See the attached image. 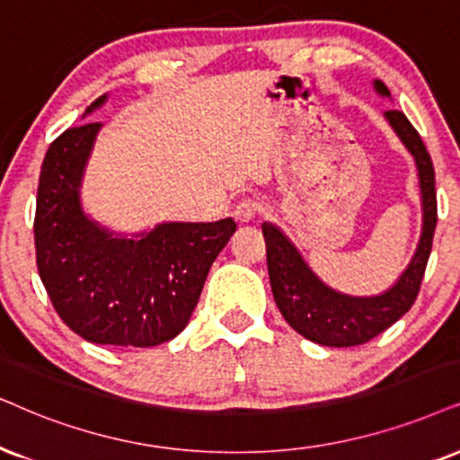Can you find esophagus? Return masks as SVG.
<instances>
[{
    "mask_svg": "<svg viewBox=\"0 0 460 460\" xmlns=\"http://www.w3.org/2000/svg\"><path fill=\"white\" fill-rule=\"evenodd\" d=\"M259 212H261V203L254 199H242L235 206V218L240 220V223H250V220H254V217H257Z\"/></svg>",
    "mask_w": 460,
    "mask_h": 460,
    "instance_id": "obj_1",
    "label": "esophagus"
}]
</instances>
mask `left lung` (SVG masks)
Masks as SVG:
<instances>
[{
    "label": "left lung",
    "instance_id": "1",
    "mask_svg": "<svg viewBox=\"0 0 460 460\" xmlns=\"http://www.w3.org/2000/svg\"><path fill=\"white\" fill-rule=\"evenodd\" d=\"M374 91L382 97H391V91L382 80H374ZM385 119L397 133L401 144L414 156L422 203V231L416 252L391 288L371 297H354L331 288L312 271L280 226L263 223L273 299L284 321L314 344L348 348L374 340L414 305L420 290L438 225L433 163L420 136L403 112L388 110Z\"/></svg>",
    "mask_w": 460,
    "mask_h": 460
}]
</instances>
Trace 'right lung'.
Segmentation results:
<instances>
[{
  "mask_svg": "<svg viewBox=\"0 0 460 460\" xmlns=\"http://www.w3.org/2000/svg\"><path fill=\"white\" fill-rule=\"evenodd\" d=\"M102 95L86 108L95 112ZM102 123L61 133L44 156L36 206V259L61 321L86 341L150 348L189 324L203 282L235 234V220L161 223L116 234L83 208V180Z\"/></svg>",
  "mask_w": 460,
  "mask_h": 460,
  "instance_id": "right-lung-1",
  "label": "right lung"
}]
</instances>
